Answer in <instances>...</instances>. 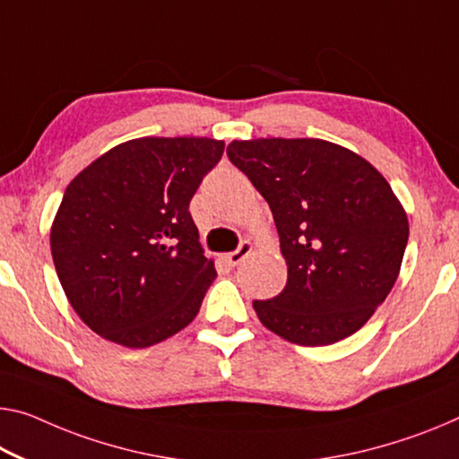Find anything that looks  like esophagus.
Instances as JSON below:
<instances>
[{"instance_id":"1","label":"esophagus","mask_w":459,"mask_h":459,"mask_svg":"<svg viewBox=\"0 0 459 459\" xmlns=\"http://www.w3.org/2000/svg\"><path fill=\"white\" fill-rule=\"evenodd\" d=\"M252 248H254L252 242H248V239H244V242L239 244L238 250L225 254V263H228L230 266H238L244 258H248V254L252 252Z\"/></svg>"}]
</instances>
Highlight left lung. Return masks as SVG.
Returning <instances> with one entry per match:
<instances>
[{"mask_svg":"<svg viewBox=\"0 0 459 459\" xmlns=\"http://www.w3.org/2000/svg\"><path fill=\"white\" fill-rule=\"evenodd\" d=\"M238 166L273 211L287 285L254 301L271 333L303 347L355 334L396 283L406 211L368 160L324 139H234Z\"/></svg>","mask_w":459,"mask_h":459,"instance_id":"8db88e82","label":"left lung"}]
</instances>
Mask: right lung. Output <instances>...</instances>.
<instances>
[{
    "instance_id": "right-lung-1",
    "label": "right lung",
    "mask_w": 459,
    "mask_h": 459,
    "mask_svg": "<svg viewBox=\"0 0 459 459\" xmlns=\"http://www.w3.org/2000/svg\"><path fill=\"white\" fill-rule=\"evenodd\" d=\"M211 137H139L65 188L51 225L55 271L96 334L145 349L186 328L217 277L190 199L223 156Z\"/></svg>"
}]
</instances>
